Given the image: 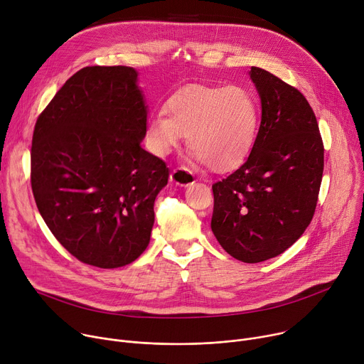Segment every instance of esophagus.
I'll list each match as a JSON object with an SVG mask.
<instances>
[{
    "instance_id": "1",
    "label": "esophagus",
    "mask_w": 364,
    "mask_h": 364,
    "mask_svg": "<svg viewBox=\"0 0 364 364\" xmlns=\"http://www.w3.org/2000/svg\"><path fill=\"white\" fill-rule=\"evenodd\" d=\"M170 178H171V181H173L176 186H180V187L191 186V184L196 181L194 176H193L188 170H186V168H176V170L171 173Z\"/></svg>"
}]
</instances>
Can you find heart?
I'll return each mask as SVG.
<instances>
[{"mask_svg": "<svg viewBox=\"0 0 364 364\" xmlns=\"http://www.w3.org/2000/svg\"><path fill=\"white\" fill-rule=\"evenodd\" d=\"M164 109L146 123V144L156 156L171 154L186 135L193 159L226 173L238 168L252 151L259 112L245 88L188 85L176 91Z\"/></svg>", "mask_w": 364, "mask_h": 364, "instance_id": "heart-1", "label": "heart"}]
</instances>
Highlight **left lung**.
Masks as SVG:
<instances>
[{
	"mask_svg": "<svg viewBox=\"0 0 364 364\" xmlns=\"http://www.w3.org/2000/svg\"><path fill=\"white\" fill-rule=\"evenodd\" d=\"M261 102L255 144L241 167L213 188L210 228L222 248L244 262L277 257L302 237L315 213L323 145L304 94L251 67Z\"/></svg>",
	"mask_w": 364,
	"mask_h": 364,
	"instance_id": "obj_1",
	"label": "left lung"
}]
</instances>
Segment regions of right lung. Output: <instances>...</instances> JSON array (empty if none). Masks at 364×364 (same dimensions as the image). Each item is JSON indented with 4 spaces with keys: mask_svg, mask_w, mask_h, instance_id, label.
I'll return each instance as SVG.
<instances>
[{
    "mask_svg": "<svg viewBox=\"0 0 364 364\" xmlns=\"http://www.w3.org/2000/svg\"><path fill=\"white\" fill-rule=\"evenodd\" d=\"M148 105L130 67H87L39 116L31 190L50 232L80 261L117 269L148 247L170 171L141 142Z\"/></svg>",
    "mask_w": 364,
    "mask_h": 364,
    "instance_id": "obj_1",
    "label": "right lung"
}]
</instances>
